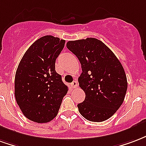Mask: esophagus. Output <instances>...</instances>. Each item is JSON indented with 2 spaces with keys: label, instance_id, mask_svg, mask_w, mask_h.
Wrapping results in <instances>:
<instances>
[{
  "label": "esophagus",
  "instance_id": "obj_1",
  "mask_svg": "<svg viewBox=\"0 0 146 146\" xmlns=\"http://www.w3.org/2000/svg\"><path fill=\"white\" fill-rule=\"evenodd\" d=\"M70 86L73 87V88H76V87H77V86H78L77 81H76V80L73 81L71 84H70Z\"/></svg>",
  "mask_w": 146,
  "mask_h": 146
}]
</instances>
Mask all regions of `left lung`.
<instances>
[{
    "instance_id": "1",
    "label": "left lung",
    "mask_w": 146,
    "mask_h": 146,
    "mask_svg": "<svg viewBox=\"0 0 146 146\" xmlns=\"http://www.w3.org/2000/svg\"><path fill=\"white\" fill-rule=\"evenodd\" d=\"M66 47L81 64L78 82L86 97L77 104L79 111L94 122L108 119L122 104L128 88L122 65L104 43L94 38L69 41Z\"/></svg>"
}]
</instances>
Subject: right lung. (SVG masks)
<instances>
[{"label": "right lung", "mask_w": 146, "mask_h": 146, "mask_svg": "<svg viewBox=\"0 0 146 146\" xmlns=\"http://www.w3.org/2000/svg\"><path fill=\"white\" fill-rule=\"evenodd\" d=\"M65 40L46 35L36 40L24 54L15 79L17 104L28 119L46 123L56 117L68 87L55 70Z\"/></svg>", "instance_id": "right-lung-1"}]
</instances>
